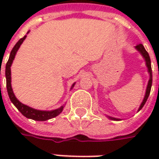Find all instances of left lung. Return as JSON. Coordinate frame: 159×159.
<instances>
[{
    "label": "left lung",
    "mask_w": 159,
    "mask_h": 159,
    "mask_svg": "<svg viewBox=\"0 0 159 159\" xmlns=\"http://www.w3.org/2000/svg\"><path fill=\"white\" fill-rule=\"evenodd\" d=\"M136 49L139 51V52L142 54V56L144 57V59L146 60V64H147V68H148V72L150 73V79H149V82H148V85H147V91H146V95L144 97V100L142 101V103L140 105V108H139V111L144 107V105L146 104L147 102V99H148V96H149V94H150V92H151V88H152V67H151V59H150V57H149V54H148V52H147V50L145 49L144 48V46L142 44H137L136 45ZM111 119L112 120H118L117 118H114V117H110Z\"/></svg>",
    "instance_id": "obj_1"
}]
</instances>
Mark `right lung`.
Instances as JSON below:
<instances>
[{"label":"right lung","mask_w":159,"mask_h":159,"mask_svg":"<svg viewBox=\"0 0 159 159\" xmlns=\"http://www.w3.org/2000/svg\"><path fill=\"white\" fill-rule=\"evenodd\" d=\"M26 36L22 37L21 39H19V41L15 44V46L13 47V48L11 51L10 56H9L8 61L6 65V79H7V93L8 96L10 98V100L12 102V104L17 107V109L21 112V113L26 117L27 118H30V119L36 120V121H46V120L51 119L52 117H57L59 114L61 113V111H63L64 107H59V109L56 110L50 111H39L33 109L31 107H29L22 104L20 101L17 100V98L14 95V93L12 92V86H11V66H12V60L14 59L15 54L18 49L19 48L20 45L22 44V42H24V40L25 39ZM74 86V84L72 87Z\"/></svg>","instance_id":"1"}]
</instances>
